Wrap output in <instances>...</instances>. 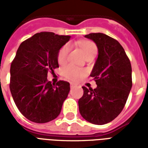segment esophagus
Instances as JSON below:
<instances>
[{
	"label": "esophagus",
	"instance_id": "1",
	"mask_svg": "<svg viewBox=\"0 0 148 148\" xmlns=\"http://www.w3.org/2000/svg\"><path fill=\"white\" fill-rule=\"evenodd\" d=\"M75 86V84L74 83H71V88H73V87Z\"/></svg>",
	"mask_w": 148,
	"mask_h": 148
}]
</instances>
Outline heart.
Wrapping results in <instances>:
<instances>
[{"mask_svg": "<svg viewBox=\"0 0 148 148\" xmlns=\"http://www.w3.org/2000/svg\"><path fill=\"white\" fill-rule=\"evenodd\" d=\"M79 46H80L82 52H83L84 55L86 56V58L90 56V55H97V47L96 44L92 41L85 40V41L80 42ZM69 51H70V45L69 44H65L59 50L58 56H57V59H58L59 64H63L66 62ZM63 74H64L65 77H67L68 79L77 80L79 77L83 76L85 74V71L82 69L76 67V66H72V65H69L63 69Z\"/></svg>", "mask_w": 148, "mask_h": 148, "instance_id": "1", "label": "heart"}]
</instances>
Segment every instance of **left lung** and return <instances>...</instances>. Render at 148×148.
I'll return each instance as SVG.
<instances>
[{
    "instance_id": "obj_1",
    "label": "left lung",
    "mask_w": 148,
    "mask_h": 148,
    "mask_svg": "<svg viewBox=\"0 0 148 148\" xmlns=\"http://www.w3.org/2000/svg\"><path fill=\"white\" fill-rule=\"evenodd\" d=\"M96 43L98 57L90 76L96 89L83 86L78 101L82 116L94 124H107L120 114L132 86V66L123 47L117 40L103 33L85 36Z\"/></svg>"
}]
</instances>
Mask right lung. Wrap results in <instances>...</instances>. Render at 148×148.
I'll use <instances>...</instances> for the list:
<instances>
[{
	"instance_id": "add662e5",
	"label": "right lung",
	"mask_w": 148,
	"mask_h": 148,
	"mask_svg": "<svg viewBox=\"0 0 148 148\" xmlns=\"http://www.w3.org/2000/svg\"><path fill=\"white\" fill-rule=\"evenodd\" d=\"M71 36L43 32L21 42L10 67V91L16 106L29 121L43 124L61 112L70 83H51L47 73L58 67V53Z\"/></svg>"
}]
</instances>
